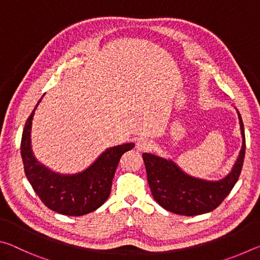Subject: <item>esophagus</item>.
I'll list each match as a JSON object with an SVG mask.
<instances>
[{"mask_svg": "<svg viewBox=\"0 0 260 260\" xmlns=\"http://www.w3.org/2000/svg\"><path fill=\"white\" fill-rule=\"evenodd\" d=\"M151 147V141L148 138H139L135 141V148L140 151H146Z\"/></svg>", "mask_w": 260, "mask_h": 260, "instance_id": "1", "label": "esophagus"}]
</instances>
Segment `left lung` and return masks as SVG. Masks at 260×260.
Instances as JSON below:
<instances>
[{
	"label": "left lung",
	"mask_w": 260,
	"mask_h": 260,
	"mask_svg": "<svg viewBox=\"0 0 260 260\" xmlns=\"http://www.w3.org/2000/svg\"><path fill=\"white\" fill-rule=\"evenodd\" d=\"M237 111V110H236ZM242 135L239 157L225 178L210 181L184 173L173 160L150 152L142 157L152 196L161 208L181 215H199L217 209L239 180L245 155L244 127L237 111Z\"/></svg>",
	"instance_id": "obj_1"
}]
</instances>
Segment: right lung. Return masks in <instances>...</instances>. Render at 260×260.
I'll return each mask as SVG.
<instances>
[{
    "instance_id": "obj_1",
    "label": "right lung",
    "mask_w": 260,
    "mask_h": 260,
    "mask_svg": "<svg viewBox=\"0 0 260 260\" xmlns=\"http://www.w3.org/2000/svg\"><path fill=\"white\" fill-rule=\"evenodd\" d=\"M41 100L26 121L21 136L20 153L26 178L42 203L55 212L71 217L93 212L109 199L120 157L133 149L135 144L125 143L108 148L93 164L79 173L55 172L39 161L32 150V122L35 110Z\"/></svg>"
}]
</instances>
